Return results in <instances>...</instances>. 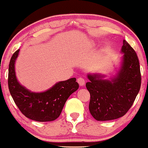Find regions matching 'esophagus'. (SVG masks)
I'll list each match as a JSON object with an SVG mask.
<instances>
[{"mask_svg": "<svg viewBox=\"0 0 148 148\" xmlns=\"http://www.w3.org/2000/svg\"><path fill=\"white\" fill-rule=\"evenodd\" d=\"M77 82L79 83V84L81 86H83L86 83V79L83 77H79L77 79Z\"/></svg>", "mask_w": 148, "mask_h": 148, "instance_id": "obj_1", "label": "esophagus"}]
</instances>
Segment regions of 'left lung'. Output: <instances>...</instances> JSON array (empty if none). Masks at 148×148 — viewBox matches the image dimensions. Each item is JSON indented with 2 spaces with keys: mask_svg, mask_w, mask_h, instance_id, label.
<instances>
[{
  "mask_svg": "<svg viewBox=\"0 0 148 148\" xmlns=\"http://www.w3.org/2000/svg\"><path fill=\"white\" fill-rule=\"evenodd\" d=\"M123 64L112 81L103 80L97 74H88L86 88L90 95L89 111L98 121L121 118L135 101L141 84L140 64L136 53L123 40Z\"/></svg>",
  "mask_w": 148,
  "mask_h": 148,
  "instance_id": "obj_1",
  "label": "left lung"
}]
</instances>
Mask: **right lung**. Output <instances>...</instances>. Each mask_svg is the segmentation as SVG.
Masks as SVG:
<instances>
[{
	"instance_id": "right-lung-1",
	"label": "right lung",
	"mask_w": 148,
	"mask_h": 148,
	"mask_svg": "<svg viewBox=\"0 0 148 148\" xmlns=\"http://www.w3.org/2000/svg\"><path fill=\"white\" fill-rule=\"evenodd\" d=\"M19 49L10 59L8 72V88L14 103L26 118L37 122L53 121L60 116L64 103L79 84L75 78L57 83L44 92L35 93L25 89L17 81L14 63Z\"/></svg>"
}]
</instances>
